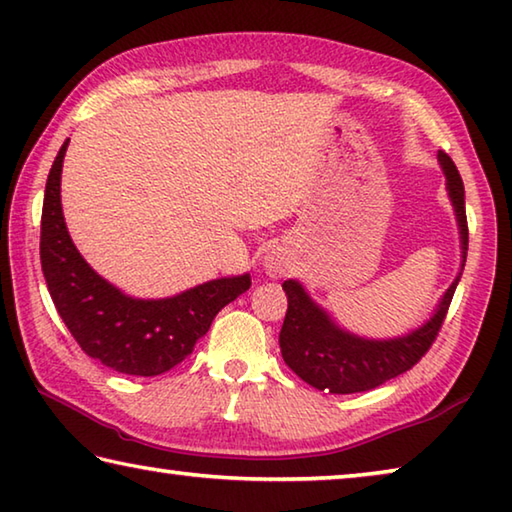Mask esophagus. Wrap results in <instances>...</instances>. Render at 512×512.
I'll list each match as a JSON object with an SVG mask.
<instances>
[{
	"label": "esophagus",
	"instance_id": "esophagus-1",
	"mask_svg": "<svg viewBox=\"0 0 512 512\" xmlns=\"http://www.w3.org/2000/svg\"><path fill=\"white\" fill-rule=\"evenodd\" d=\"M265 272L270 274L272 279H281V276L288 272V263H285V258L281 254L272 251V254L265 256Z\"/></svg>",
	"mask_w": 512,
	"mask_h": 512
}]
</instances>
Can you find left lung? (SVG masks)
Returning <instances> with one entry per match:
<instances>
[{
	"mask_svg": "<svg viewBox=\"0 0 512 512\" xmlns=\"http://www.w3.org/2000/svg\"><path fill=\"white\" fill-rule=\"evenodd\" d=\"M447 197L459 224L461 270L438 301L432 317L418 328L398 337H362L339 326L326 308L310 297L297 279L283 283L288 312L279 335L285 364L310 387L328 393H357L380 387L396 375L409 371L438 335L445 312L450 308L456 285L461 281L468 258V220H465V188L454 161L438 150Z\"/></svg>",
	"mask_w": 512,
	"mask_h": 512,
	"instance_id": "8db88e82",
	"label": "left lung"
}]
</instances>
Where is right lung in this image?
<instances>
[{"label": "right lung", "instance_id": "1", "mask_svg": "<svg viewBox=\"0 0 512 512\" xmlns=\"http://www.w3.org/2000/svg\"><path fill=\"white\" fill-rule=\"evenodd\" d=\"M62 143L44 188L40 261L49 294L80 348L110 369L152 378L173 369L209 333L215 315L249 290L251 276H222L164 299H137L105 281L71 240L60 202Z\"/></svg>", "mask_w": 512, "mask_h": 512}]
</instances>
